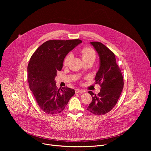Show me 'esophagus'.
I'll return each instance as SVG.
<instances>
[{
  "label": "esophagus",
  "instance_id": "34e87169",
  "mask_svg": "<svg viewBox=\"0 0 151 151\" xmlns=\"http://www.w3.org/2000/svg\"><path fill=\"white\" fill-rule=\"evenodd\" d=\"M75 92L76 93H84L85 91L83 90H80L79 88H77L75 90Z\"/></svg>",
  "mask_w": 151,
  "mask_h": 151
}]
</instances>
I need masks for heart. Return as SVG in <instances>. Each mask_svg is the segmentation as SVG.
<instances>
[{
	"label": "heart",
	"mask_w": 151,
	"mask_h": 151,
	"mask_svg": "<svg viewBox=\"0 0 151 151\" xmlns=\"http://www.w3.org/2000/svg\"><path fill=\"white\" fill-rule=\"evenodd\" d=\"M80 54L82 57V58L83 60V61H94L96 58V52L91 47H85L82 49H81L79 51ZM72 57V54L70 53L68 54L66 57L64 58V64L65 66H67L70 58Z\"/></svg>",
	"instance_id": "1"
}]
</instances>
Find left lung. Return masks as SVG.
Listing matches in <instances>:
<instances>
[{
  "instance_id": "left-lung-1",
  "label": "left lung",
  "mask_w": 151,
  "mask_h": 151,
  "mask_svg": "<svg viewBox=\"0 0 151 151\" xmlns=\"http://www.w3.org/2000/svg\"><path fill=\"white\" fill-rule=\"evenodd\" d=\"M91 44L100 57V68L95 81L101 90L98 94L88 91L93 100L87 110L94 115H102L110 112L117 103L124 87V80L114 53L100 42H91Z\"/></svg>"
}]
</instances>
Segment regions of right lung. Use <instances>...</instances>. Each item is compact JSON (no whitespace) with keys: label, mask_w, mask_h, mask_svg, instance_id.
Returning a JSON list of instances; mask_svg holds the SVG:
<instances>
[{"label":"right lung","mask_w":151,"mask_h":151,"mask_svg":"<svg viewBox=\"0 0 151 151\" xmlns=\"http://www.w3.org/2000/svg\"><path fill=\"white\" fill-rule=\"evenodd\" d=\"M80 39L50 40L42 44L32 55L27 66L29 88L40 108L50 115L60 114L70 99L73 89L57 88L55 77L60 71L67 54L81 44Z\"/></svg>","instance_id":"right-lung-1"}]
</instances>
